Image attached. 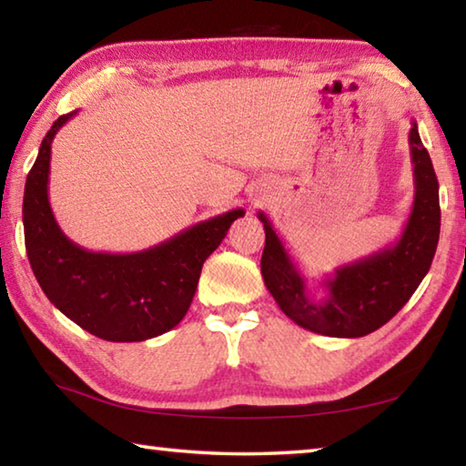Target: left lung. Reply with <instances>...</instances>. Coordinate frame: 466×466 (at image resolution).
I'll list each match as a JSON object with an SVG mask.
<instances>
[{"mask_svg": "<svg viewBox=\"0 0 466 466\" xmlns=\"http://www.w3.org/2000/svg\"><path fill=\"white\" fill-rule=\"evenodd\" d=\"M409 147L415 197L403 232L389 247L337 267L322 281V294L309 289L269 218L258 211L265 228L261 257L265 286L296 325L343 339L374 333L403 309L428 275L440 238V195L431 157L421 144L415 121L409 131Z\"/></svg>", "mask_w": 466, "mask_h": 466, "instance_id": "1", "label": "left lung"}]
</instances>
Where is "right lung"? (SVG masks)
<instances>
[{
	"label": "right lung",
	"mask_w": 466,
	"mask_h": 466,
	"mask_svg": "<svg viewBox=\"0 0 466 466\" xmlns=\"http://www.w3.org/2000/svg\"><path fill=\"white\" fill-rule=\"evenodd\" d=\"M77 110L46 131L26 177L22 222L26 255L55 309L105 341H146L175 329L193 302L201 267L244 209L203 219L137 252H94L69 240L49 203L51 144Z\"/></svg>",
	"instance_id": "obj_1"
}]
</instances>
